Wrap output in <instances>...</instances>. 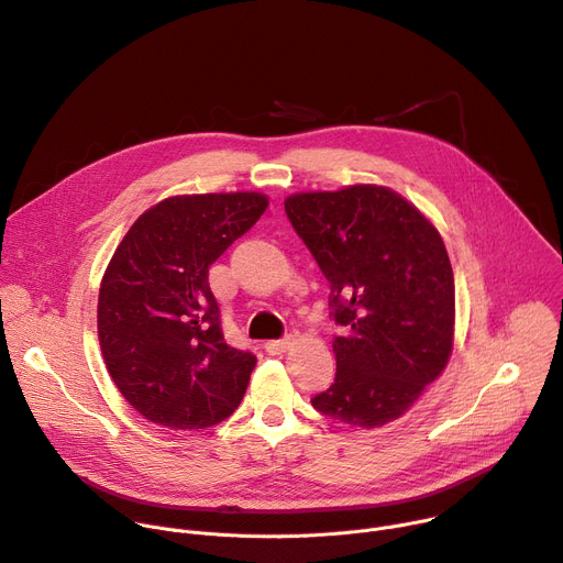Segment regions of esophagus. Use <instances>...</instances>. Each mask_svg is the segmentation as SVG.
Instances as JSON below:
<instances>
[{"mask_svg": "<svg viewBox=\"0 0 563 563\" xmlns=\"http://www.w3.org/2000/svg\"><path fill=\"white\" fill-rule=\"evenodd\" d=\"M289 343H291L289 336H285V339H274V341H267V343H265V350H267L269 354H283V352L289 347Z\"/></svg>", "mask_w": 563, "mask_h": 563, "instance_id": "obj_1", "label": "esophagus"}]
</instances>
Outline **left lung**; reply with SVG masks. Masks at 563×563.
I'll return each mask as SVG.
<instances>
[{
  "label": "left lung",
  "mask_w": 563,
  "mask_h": 563,
  "mask_svg": "<svg viewBox=\"0 0 563 563\" xmlns=\"http://www.w3.org/2000/svg\"><path fill=\"white\" fill-rule=\"evenodd\" d=\"M285 213L330 283L334 384L319 413L375 429L404 416L446 366L453 272L435 227L384 186L298 192Z\"/></svg>",
  "instance_id": "obj_1"
}]
</instances>
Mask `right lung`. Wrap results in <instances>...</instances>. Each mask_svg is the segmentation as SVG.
I'll return each instance as SVG.
<instances>
[{"label":"right lung","mask_w":563,"mask_h":563,"mask_svg":"<svg viewBox=\"0 0 563 563\" xmlns=\"http://www.w3.org/2000/svg\"><path fill=\"white\" fill-rule=\"evenodd\" d=\"M265 209L258 192L168 197L114 251L98 339L117 388L145 420L197 431L242 401L255 354L227 343L209 267Z\"/></svg>","instance_id":"add662e5"}]
</instances>
